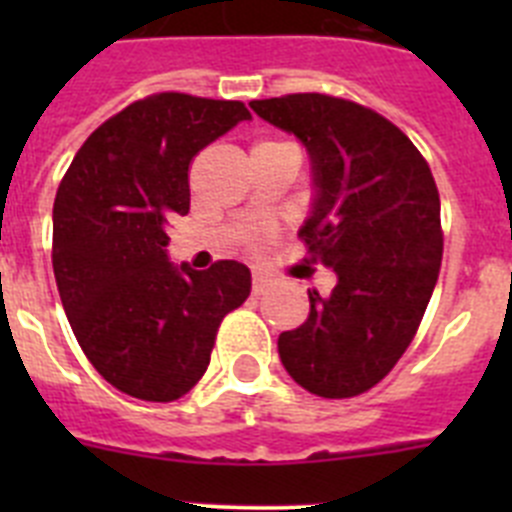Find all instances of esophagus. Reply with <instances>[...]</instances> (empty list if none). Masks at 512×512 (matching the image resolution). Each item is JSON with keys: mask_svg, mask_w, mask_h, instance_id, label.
Here are the masks:
<instances>
[{"mask_svg": "<svg viewBox=\"0 0 512 512\" xmlns=\"http://www.w3.org/2000/svg\"><path fill=\"white\" fill-rule=\"evenodd\" d=\"M271 279L264 277V274H253V282H251V289H253V295H264L266 289H269Z\"/></svg>", "mask_w": 512, "mask_h": 512, "instance_id": "obj_1", "label": "esophagus"}]
</instances>
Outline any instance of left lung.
<instances>
[{"label": "left lung", "mask_w": 512, "mask_h": 512, "mask_svg": "<svg viewBox=\"0 0 512 512\" xmlns=\"http://www.w3.org/2000/svg\"><path fill=\"white\" fill-rule=\"evenodd\" d=\"M253 112L295 133L315 169L307 253L338 274L330 297L279 336L284 369L318 397L372 390L418 333L443 256L441 200L423 153L395 122L351 99L305 92L253 99Z\"/></svg>", "instance_id": "obj_1"}]
</instances>
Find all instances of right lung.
Wrapping results in <instances>:
<instances>
[{
    "instance_id": "obj_1",
    "label": "right lung",
    "mask_w": 512,
    "mask_h": 512,
    "mask_svg": "<svg viewBox=\"0 0 512 512\" xmlns=\"http://www.w3.org/2000/svg\"><path fill=\"white\" fill-rule=\"evenodd\" d=\"M251 112L233 99L158 92L102 122L53 202V274L81 351L138 400L187 395L210 364L217 328L251 295V271L166 259L171 217L189 212L194 156Z\"/></svg>"
}]
</instances>
